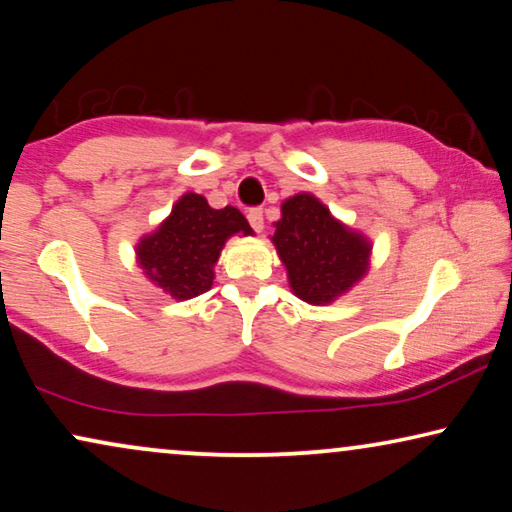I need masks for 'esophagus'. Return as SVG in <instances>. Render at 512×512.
Wrapping results in <instances>:
<instances>
[{
    "label": "esophagus",
    "instance_id": "1",
    "mask_svg": "<svg viewBox=\"0 0 512 512\" xmlns=\"http://www.w3.org/2000/svg\"><path fill=\"white\" fill-rule=\"evenodd\" d=\"M247 219H249V223H251V228H254L256 233H261V230H263V209H261V207L249 209Z\"/></svg>",
    "mask_w": 512,
    "mask_h": 512
}]
</instances>
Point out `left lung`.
<instances>
[{
	"instance_id": "left-lung-1",
	"label": "left lung",
	"mask_w": 512,
	"mask_h": 512,
	"mask_svg": "<svg viewBox=\"0 0 512 512\" xmlns=\"http://www.w3.org/2000/svg\"><path fill=\"white\" fill-rule=\"evenodd\" d=\"M272 242L293 293L310 305L331 303L368 270L366 237L335 221L314 195L300 193L284 202Z\"/></svg>"
}]
</instances>
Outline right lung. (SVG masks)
Wrapping results in <instances>:
<instances>
[{"mask_svg":"<svg viewBox=\"0 0 512 512\" xmlns=\"http://www.w3.org/2000/svg\"><path fill=\"white\" fill-rule=\"evenodd\" d=\"M235 233H254L240 209H212L202 195L186 193L156 233L139 242V265L172 298H195L212 289L214 263Z\"/></svg>","mask_w":512,"mask_h":512,"instance_id":"obj_1","label":"right lung"}]
</instances>
